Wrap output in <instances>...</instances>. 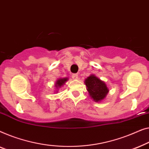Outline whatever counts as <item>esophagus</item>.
Masks as SVG:
<instances>
[{"label":"esophagus","mask_w":149,"mask_h":149,"mask_svg":"<svg viewBox=\"0 0 149 149\" xmlns=\"http://www.w3.org/2000/svg\"><path fill=\"white\" fill-rule=\"evenodd\" d=\"M72 79H77V78H78V75L76 74H73L72 75Z\"/></svg>","instance_id":"1"}]
</instances>
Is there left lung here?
I'll return each instance as SVG.
<instances>
[{
    "label": "left lung",
    "instance_id": "8db88e82",
    "mask_svg": "<svg viewBox=\"0 0 149 149\" xmlns=\"http://www.w3.org/2000/svg\"><path fill=\"white\" fill-rule=\"evenodd\" d=\"M84 82L90 96L95 102L103 100L109 91L106 84L95 75L92 74L88 77Z\"/></svg>",
    "mask_w": 149,
    "mask_h": 149
}]
</instances>
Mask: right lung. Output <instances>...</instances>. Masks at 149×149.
Here are the masks:
<instances>
[{"instance_id": "obj_1", "label": "right lung", "mask_w": 149, "mask_h": 149, "mask_svg": "<svg viewBox=\"0 0 149 149\" xmlns=\"http://www.w3.org/2000/svg\"><path fill=\"white\" fill-rule=\"evenodd\" d=\"M68 80V77H64V78H59L56 81V83H55V86L56 88V89L59 88L61 86H63L67 81Z\"/></svg>"}]
</instances>
